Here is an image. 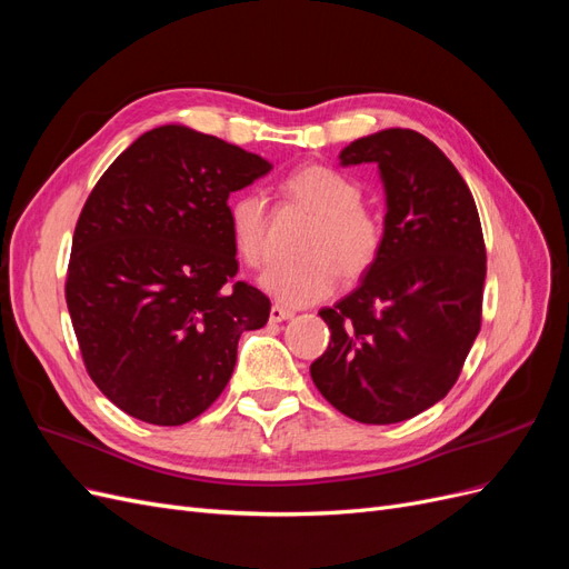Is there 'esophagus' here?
<instances>
[{
	"mask_svg": "<svg viewBox=\"0 0 569 569\" xmlns=\"http://www.w3.org/2000/svg\"><path fill=\"white\" fill-rule=\"evenodd\" d=\"M291 318H295V311H289V308H282L278 303L270 308V322H282V320H291Z\"/></svg>",
	"mask_w": 569,
	"mask_h": 569,
	"instance_id": "obj_1",
	"label": "esophagus"
}]
</instances>
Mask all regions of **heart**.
Wrapping results in <instances>:
<instances>
[{"instance_id": "1", "label": "heart", "mask_w": 569, "mask_h": 569, "mask_svg": "<svg viewBox=\"0 0 569 569\" xmlns=\"http://www.w3.org/2000/svg\"><path fill=\"white\" fill-rule=\"evenodd\" d=\"M284 192L316 213L301 261L274 263L261 274V287L289 308L311 306L332 295L343 278H358L382 247V222L360 203V189L327 166L299 168L284 180ZM232 247L249 266L268 261V209L258 192L232 199L230 211Z\"/></svg>"}]
</instances>
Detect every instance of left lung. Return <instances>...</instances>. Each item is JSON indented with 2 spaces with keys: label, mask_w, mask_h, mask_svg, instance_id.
<instances>
[{
  "label": "left lung",
  "mask_w": 569,
  "mask_h": 569,
  "mask_svg": "<svg viewBox=\"0 0 569 569\" xmlns=\"http://www.w3.org/2000/svg\"><path fill=\"white\" fill-rule=\"evenodd\" d=\"M339 163L377 166L387 213L363 280L320 311L332 339L311 377L351 420L403 422L449 393L479 335L487 278L479 213L456 166L416 130L360 137Z\"/></svg>",
  "instance_id": "obj_1"
}]
</instances>
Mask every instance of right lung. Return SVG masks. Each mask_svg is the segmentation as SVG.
I'll use <instances>...</instances> for the list:
<instances>
[{"mask_svg": "<svg viewBox=\"0 0 569 569\" xmlns=\"http://www.w3.org/2000/svg\"><path fill=\"white\" fill-rule=\"evenodd\" d=\"M272 163L180 123L144 132L99 178L78 218L66 303L111 403L184 425L230 382L237 341L270 301L237 274L228 199Z\"/></svg>", "mask_w": 569, "mask_h": 569, "instance_id": "right-lung-1", "label": "right lung"}]
</instances>
